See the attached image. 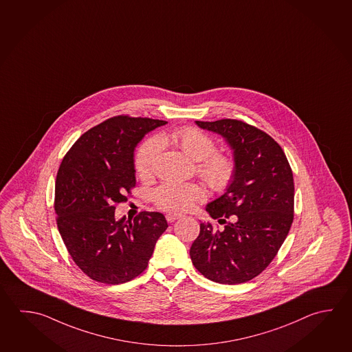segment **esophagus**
<instances>
[{"label": "esophagus", "mask_w": 352, "mask_h": 352, "mask_svg": "<svg viewBox=\"0 0 352 352\" xmlns=\"http://www.w3.org/2000/svg\"><path fill=\"white\" fill-rule=\"evenodd\" d=\"M179 218H181L179 214H173V213H167L166 214L167 222H170V223H173L176 219H179Z\"/></svg>", "instance_id": "34e87169"}]
</instances>
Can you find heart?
Returning <instances> with one entry per match:
<instances>
[{"mask_svg":"<svg viewBox=\"0 0 352 352\" xmlns=\"http://www.w3.org/2000/svg\"><path fill=\"white\" fill-rule=\"evenodd\" d=\"M167 141H171L190 159L199 162V173L212 188L222 191L232 182L236 170L233 160L216 153V142L211 136L191 126L173 130L166 136L153 138L141 144L135 155V170L140 177L144 179L151 175L161 142ZM153 199L161 210L181 213L190 210L195 202L205 199V191L191 182L167 181L153 191Z\"/></svg>","mask_w":352,"mask_h":352,"instance_id":"1","label":"heart"}]
</instances>
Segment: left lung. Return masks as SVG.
<instances>
[{
	"label": "left lung",
	"instance_id": "8db88e82",
	"mask_svg": "<svg viewBox=\"0 0 352 352\" xmlns=\"http://www.w3.org/2000/svg\"><path fill=\"white\" fill-rule=\"evenodd\" d=\"M223 138L233 151L234 177L206 211L190 256L195 268L219 284L256 278L274 259L294 218V179L279 144L262 130L239 120L195 122Z\"/></svg>",
	"mask_w": 352,
	"mask_h": 352
}]
</instances>
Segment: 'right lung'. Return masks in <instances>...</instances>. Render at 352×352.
I'll return each mask as SVG.
<instances>
[{
  "label": "right lung",
  "instance_id": "add662e5",
  "mask_svg": "<svg viewBox=\"0 0 352 352\" xmlns=\"http://www.w3.org/2000/svg\"><path fill=\"white\" fill-rule=\"evenodd\" d=\"M166 122L114 116L90 129L64 156L56 179L59 234L74 263L93 280L122 284L141 274L166 230L160 212L116 218L136 184L135 147Z\"/></svg>",
  "mask_w": 352,
  "mask_h": 352
}]
</instances>
